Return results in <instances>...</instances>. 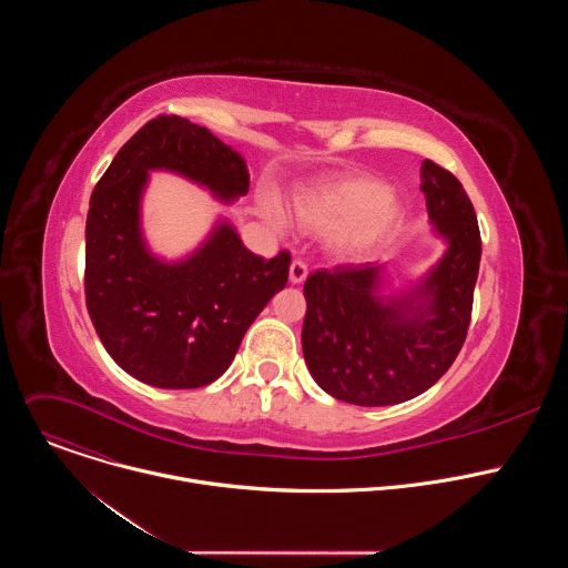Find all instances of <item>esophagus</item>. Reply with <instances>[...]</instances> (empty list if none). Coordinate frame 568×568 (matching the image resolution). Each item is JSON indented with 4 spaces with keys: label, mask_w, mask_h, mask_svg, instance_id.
<instances>
[{
    "label": "esophagus",
    "mask_w": 568,
    "mask_h": 568,
    "mask_svg": "<svg viewBox=\"0 0 568 568\" xmlns=\"http://www.w3.org/2000/svg\"><path fill=\"white\" fill-rule=\"evenodd\" d=\"M307 278V265L303 261H292L290 265V283L301 285Z\"/></svg>",
    "instance_id": "1"
}]
</instances>
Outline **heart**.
Returning a JSON list of instances; mask_svg holds the SVG:
<instances>
[{
	"label": "heart",
	"instance_id": "b5f03b06",
	"mask_svg": "<svg viewBox=\"0 0 568 568\" xmlns=\"http://www.w3.org/2000/svg\"><path fill=\"white\" fill-rule=\"evenodd\" d=\"M294 217L307 231H328V250L348 261L368 256L402 220V202L382 180L371 175H344L333 182L303 189L292 204ZM265 213L285 224L283 211L265 204Z\"/></svg>",
	"mask_w": 568,
	"mask_h": 568
}]
</instances>
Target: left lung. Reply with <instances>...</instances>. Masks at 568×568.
I'll list each match as a JSON object with an SVG mask.
<instances>
[{
    "instance_id": "8db88e82",
    "label": "left lung",
    "mask_w": 568,
    "mask_h": 568,
    "mask_svg": "<svg viewBox=\"0 0 568 568\" xmlns=\"http://www.w3.org/2000/svg\"><path fill=\"white\" fill-rule=\"evenodd\" d=\"M420 191L440 258L390 290L386 263L339 265L307 276L303 357L328 395L386 407L432 388L454 364L471 316L480 233L460 182L423 161Z\"/></svg>"
}]
</instances>
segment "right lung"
Instances as JSON below:
<instances>
[{
	"instance_id": "1",
	"label": "right lung",
	"mask_w": 568,
	"mask_h": 568,
	"mask_svg": "<svg viewBox=\"0 0 568 568\" xmlns=\"http://www.w3.org/2000/svg\"><path fill=\"white\" fill-rule=\"evenodd\" d=\"M150 173H171L220 204L250 191L245 159L182 116L145 123L97 184L85 226V298L110 357L156 388H200L233 362L242 337L287 283L290 254H252L217 215L200 245L166 258L143 233Z\"/></svg>"
}]
</instances>
